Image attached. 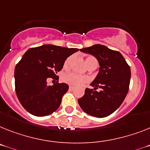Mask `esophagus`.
Returning a JSON list of instances; mask_svg holds the SVG:
<instances>
[{"mask_svg":"<svg viewBox=\"0 0 150 150\" xmlns=\"http://www.w3.org/2000/svg\"><path fill=\"white\" fill-rule=\"evenodd\" d=\"M75 90V87L69 86V91H74Z\"/></svg>","mask_w":150,"mask_h":150,"instance_id":"obj_1","label":"esophagus"}]
</instances>
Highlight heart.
I'll list each match as a JSON object with an SVG mask.
<instances>
[{"mask_svg":"<svg viewBox=\"0 0 150 150\" xmlns=\"http://www.w3.org/2000/svg\"><path fill=\"white\" fill-rule=\"evenodd\" d=\"M71 57H69L67 59L65 60V62H64V67L68 68L69 66V64H70V62H71ZM85 63H86L87 66L88 67H90L91 65H95V66H98V61L93 56H88L85 59ZM62 81L65 83L68 84L69 85H71V86H81L83 84H85L88 81V79L85 76H81V75H78L75 73L72 72H69L65 73L62 75Z\"/></svg>","mask_w":150,"mask_h":150,"instance_id":"1","label":"heart"}]
</instances>
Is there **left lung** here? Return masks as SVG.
Listing matches in <instances>:
<instances>
[{
	"instance_id": "1",
	"label": "left lung",
	"mask_w": 150,
	"mask_h": 150,
	"mask_svg": "<svg viewBox=\"0 0 150 150\" xmlns=\"http://www.w3.org/2000/svg\"><path fill=\"white\" fill-rule=\"evenodd\" d=\"M80 51L94 56L98 61L99 72L84 96L78 100L86 114L96 117H105L121 105L129 90L130 68L124 56L117 51L95 44ZM99 87L100 92L96 89Z\"/></svg>"
}]
</instances>
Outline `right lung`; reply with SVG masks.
Listing matches in <instances>:
<instances>
[{
	"mask_svg": "<svg viewBox=\"0 0 150 150\" xmlns=\"http://www.w3.org/2000/svg\"><path fill=\"white\" fill-rule=\"evenodd\" d=\"M77 51L76 48L49 44L25 52L14 71L16 93L25 110L37 117L50 115L57 110L69 85L59 82L47 85V79H59L56 75L66 59Z\"/></svg>",
	"mask_w": 150,
	"mask_h": 150,
	"instance_id": "1",
	"label": "right lung"
}]
</instances>
